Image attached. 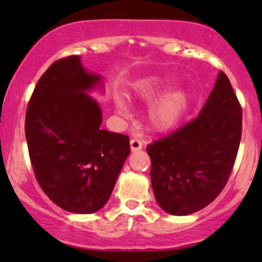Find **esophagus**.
<instances>
[{
  "label": "esophagus",
  "instance_id": "1",
  "mask_svg": "<svg viewBox=\"0 0 262 262\" xmlns=\"http://www.w3.org/2000/svg\"><path fill=\"white\" fill-rule=\"evenodd\" d=\"M130 148L132 150H139L143 148V143H142V141H139L138 138H133L130 139Z\"/></svg>",
  "mask_w": 262,
  "mask_h": 262
}]
</instances>
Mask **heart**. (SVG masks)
<instances>
[{"label":"heart","mask_w":262,"mask_h":262,"mask_svg":"<svg viewBox=\"0 0 262 262\" xmlns=\"http://www.w3.org/2000/svg\"><path fill=\"white\" fill-rule=\"evenodd\" d=\"M166 84L167 82L160 78H149L142 84L139 95L143 99L149 100L156 96L161 90L165 89ZM186 102V95L182 91H173L163 96L162 99L155 102L148 112V121L150 126L158 132H165L173 128L184 114ZM116 107L121 114H128V109L121 100H116Z\"/></svg>","instance_id":"b5f03b06"}]
</instances>
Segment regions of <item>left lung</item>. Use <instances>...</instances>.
I'll return each instance as SVG.
<instances>
[{
	"instance_id": "left-lung-1",
	"label": "left lung",
	"mask_w": 262,
	"mask_h": 262,
	"mask_svg": "<svg viewBox=\"0 0 262 262\" xmlns=\"http://www.w3.org/2000/svg\"><path fill=\"white\" fill-rule=\"evenodd\" d=\"M241 134V104L226 73L219 72L200 114L147 147L160 207L187 215L209 205L228 182Z\"/></svg>"
}]
</instances>
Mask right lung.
Returning a JSON list of instances; mask_svg holds the SVG:
<instances>
[{"mask_svg": "<svg viewBox=\"0 0 262 262\" xmlns=\"http://www.w3.org/2000/svg\"><path fill=\"white\" fill-rule=\"evenodd\" d=\"M99 82L78 55L60 58L39 78L26 109L25 137L36 181L71 213L101 209L130 153L128 136L100 128L101 110L84 92Z\"/></svg>", "mask_w": 262, "mask_h": 262, "instance_id": "right-lung-1", "label": "right lung"}]
</instances>
